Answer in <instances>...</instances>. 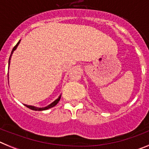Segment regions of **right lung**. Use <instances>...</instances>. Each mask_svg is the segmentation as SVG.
<instances>
[{
	"instance_id": "1",
	"label": "right lung",
	"mask_w": 149,
	"mask_h": 149,
	"mask_svg": "<svg viewBox=\"0 0 149 149\" xmlns=\"http://www.w3.org/2000/svg\"><path fill=\"white\" fill-rule=\"evenodd\" d=\"M20 41H21V40H19V41H18V42L17 43V44L15 45V47H14V48H13V51H12V52H11V54H10V59H9V66H10V60H11V56H12V54H13V51H15V50L16 49V48H17V47H18V45H19V43H20ZM8 76H9V75H8ZM8 78H9V77H8ZM60 98H61V95H60V96H59V98H57V99H56V100H55V101H54V102H52V103H51V104H49V105H48V106H47V107H34V106H30V105H26V104H24V105H25V106L27 107H28L29 109H30V110H36V111H42V110H48V109H49V108H51V107H54L55 105L56 104L58 103V102H59V101H60Z\"/></svg>"
}]
</instances>
